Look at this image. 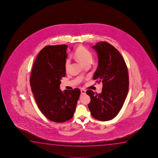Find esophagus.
Masks as SVG:
<instances>
[{
	"instance_id": "esophagus-1",
	"label": "esophagus",
	"mask_w": 158,
	"mask_h": 158,
	"mask_svg": "<svg viewBox=\"0 0 158 158\" xmlns=\"http://www.w3.org/2000/svg\"><path fill=\"white\" fill-rule=\"evenodd\" d=\"M81 94H82V95L85 94H86V91L84 90V89H81Z\"/></svg>"
}]
</instances>
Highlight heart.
Here are the masks:
<instances>
[{"instance_id":"1","label":"heart","mask_w":158,"mask_h":158,"mask_svg":"<svg viewBox=\"0 0 158 158\" xmlns=\"http://www.w3.org/2000/svg\"><path fill=\"white\" fill-rule=\"evenodd\" d=\"M75 57L78 61L83 65H86L88 63H91L92 61V54L88 49L83 46L78 47L75 52ZM65 69L69 71L70 69V60L67 59L65 61Z\"/></svg>"}]
</instances>
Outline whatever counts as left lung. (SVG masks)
Instances as JSON below:
<instances>
[{
	"instance_id": "obj_1",
	"label": "left lung",
	"mask_w": 158,
	"mask_h": 158,
	"mask_svg": "<svg viewBox=\"0 0 158 158\" xmlns=\"http://www.w3.org/2000/svg\"><path fill=\"white\" fill-rule=\"evenodd\" d=\"M92 48L98 59L93 78L102 82L103 88L101 94L87 91L91 98L88 108L94 118L107 121L114 118L123 107L129 89L128 69L119 52L109 43L99 42Z\"/></svg>"
}]
</instances>
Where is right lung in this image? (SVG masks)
<instances>
[{
    "mask_svg": "<svg viewBox=\"0 0 158 158\" xmlns=\"http://www.w3.org/2000/svg\"><path fill=\"white\" fill-rule=\"evenodd\" d=\"M67 46H48L38 54L32 67L30 82L38 107L52 122L62 123L73 116L81 91L60 89L66 75ZM38 58V59L37 58Z\"/></svg>",
    "mask_w": 158,
    "mask_h": 158,
    "instance_id": "right-lung-1",
    "label": "right lung"
}]
</instances>
